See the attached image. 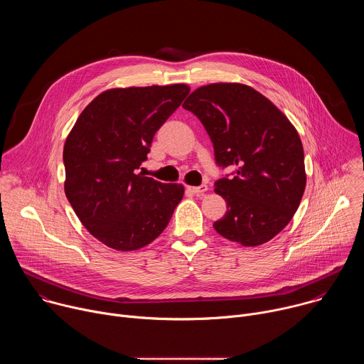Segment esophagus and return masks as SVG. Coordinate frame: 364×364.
<instances>
[{"instance_id": "obj_1", "label": "esophagus", "mask_w": 364, "mask_h": 364, "mask_svg": "<svg viewBox=\"0 0 364 364\" xmlns=\"http://www.w3.org/2000/svg\"><path fill=\"white\" fill-rule=\"evenodd\" d=\"M187 190H188V191H191L193 194L201 196V194H204V193L207 191V186H205V184H201V186H198V187H191V186H188V187H187Z\"/></svg>"}]
</instances>
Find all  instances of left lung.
Returning <instances> with one entry per match:
<instances>
[{
    "label": "left lung",
    "instance_id": "left-lung-1",
    "mask_svg": "<svg viewBox=\"0 0 364 364\" xmlns=\"http://www.w3.org/2000/svg\"><path fill=\"white\" fill-rule=\"evenodd\" d=\"M183 108L204 125L216 163L235 168L232 178L216 181L228 212L213 228L242 246L269 242L294 218L306 184L295 127L267 96L243 83L200 86Z\"/></svg>",
    "mask_w": 364,
    "mask_h": 364
}]
</instances>
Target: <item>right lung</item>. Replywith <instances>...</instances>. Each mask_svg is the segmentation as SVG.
I'll use <instances>...</instances> for the list:
<instances>
[{
  "instance_id": "right-lung-1",
  "label": "right lung",
  "mask_w": 364,
  "mask_h": 364,
  "mask_svg": "<svg viewBox=\"0 0 364 364\" xmlns=\"http://www.w3.org/2000/svg\"><path fill=\"white\" fill-rule=\"evenodd\" d=\"M184 83L114 87L82 111L65 148V193L87 232L129 252L157 239L184 196V186L136 173L152 138L181 105Z\"/></svg>"
}]
</instances>
